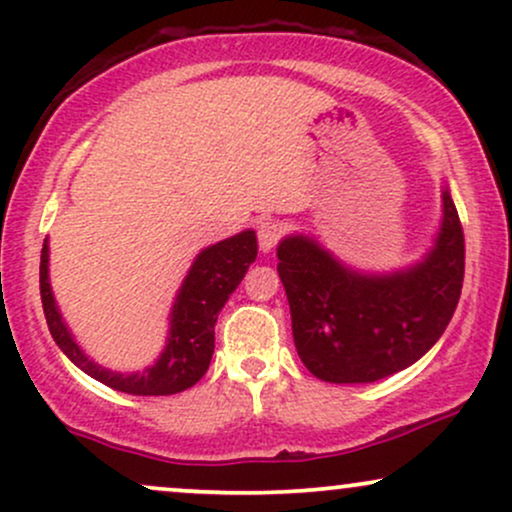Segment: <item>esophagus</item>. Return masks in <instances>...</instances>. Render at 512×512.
Listing matches in <instances>:
<instances>
[{
    "label": "esophagus",
    "mask_w": 512,
    "mask_h": 512,
    "mask_svg": "<svg viewBox=\"0 0 512 512\" xmlns=\"http://www.w3.org/2000/svg\"><path fill=\"white\" fill-rule=\"evenodd\" d=\"M281 238V224L279 221L264 217L257 221V240H260V248L262 252H269L274 248L276 243H279Z\"/></svg>",
    "instance_id": "34e87169"
}]
</instances>
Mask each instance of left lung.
<instances>
[{
  "mask_svg": "<svg viewBox=\"0 0 512 512\" xmlns=\"http://www.w3.org/2000/svg\"><path fill=\"white\" fill-rule=\"evenodd\" d=\"M276 257L303 365L331 384H372L420 360L446 331L463 291L465 236L443 190L434 248L403 272H353L307 236L283 238Z\"/></svg>",
  "mask_w": 512,
  "mask_h": 512,
  "instance_id": "1",
  "label": "left lung"
}]
</instances>
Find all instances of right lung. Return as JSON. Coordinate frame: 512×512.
Segmentation results:
<instances>
[{
    "mask_svg": "<svg viewBox=\"0 0 512 512\" xmlns=\"http://www.w3.org/2000/svg\"><path fill=\"white\" fill-rule=\"evenodd\" d=\"M255 257V231H243L202 250L176 295L164 353L159 355L155 365L143 372L119 374L95 365L66 329L59 307L54 303L52 288H49V248L45 240L40 255V298L49 334L73 365L90 374L92 379L102 381L109 389L133 393V396L181 393L205 377L214 353V324H217L221 307L243 281Z\"/></svg>",
    "mask_w": 512,
    "mask_h": 512,
    "instance_id": "right-lung-1",
    "label": "right lung"
}]
</instances>
